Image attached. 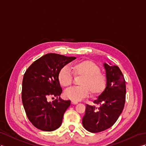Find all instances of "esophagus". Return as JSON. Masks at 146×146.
<instances>
[{
	"label": "esophagus",
	"instance_id": "obj_1",
	"mask_svg": "<svg viewBox=\"0 0 146 146\" xmlns=\"http://www.w3.org/2000/svg\"><path fill=\"white\" fill-rule=\"evenodd\" d=\"M72 103L73 104H78V102H77V101H74V100H72Z\"/></svg>",
	"mask_w": 146,
	"mask_h": 146
}]
</instances>
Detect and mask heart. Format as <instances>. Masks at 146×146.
Instances as JSON below:
<instances>
[{"label": "heart", "instance_id": "b5f03b06", "mask_svg": "<svg viewBox=\"0 0 146 146\" xmlns=\"http://www.w3.org/2000/svg\"><path fill=\"white\" fill-rule=\"evenodd\" d=\"M72 68L74 76H83L80 81V86L71 88L65 91L66 98L78 101L88 97L91 91L93 95L101 94L106 88V76L100 72L99 66L94 62L84 60L74 63ZM58 79L60 84L64 88L72 85L73 74L67 66H63L59 71Z\"/></svg>", "mask_w": 146, "mask_h": 146}]
</instances>
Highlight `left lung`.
<instances>
[{
	"instance_id": "8db88e82",
	"label": "left lung",
	"mask_w": 146,
	"mask_h": 146,
	"mask_svg": "<svg viewBox=\"0 0 146 146\" xmlns=\"http://www.w3.org/2000/svg\"><path fill=\"white\" fill-rule=\"evenodd\" d=\"M104 66L106 72V88L94 101L99 107L86 104L82 120L84 128L91 133L101 132L111 127L125 106L126 83L122 72L117 65L105 63Z\"/></svg>"
}]
</instances>
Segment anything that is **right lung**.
Returning a JSON list of instances; mask_svg holds the SVG:
<instances>
[{"label":"right lung","mask_w":146,"mask_h":146,"mask_svg":"<svg viewBox=\"0 0 146 146\" xmlns=\"http://www.w3.org/2000/svg\"><path fill=\"white\" fill-rule=\"evenodd\" d=\"M74 59V57L47 54L33 62L25 73L22 102L29 120L37 129L52 131L61 126L71 101L60 98L62 89L58 74L62 67ZM50 96L59 99L48 102Z\"/></svg>","instance_id":"obj_1"}]
</instances>
